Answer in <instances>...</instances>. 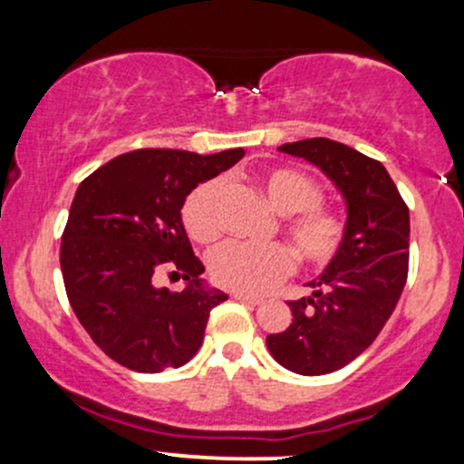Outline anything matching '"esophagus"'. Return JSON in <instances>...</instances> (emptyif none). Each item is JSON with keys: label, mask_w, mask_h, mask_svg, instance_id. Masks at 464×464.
Returning <instances> with one entry per match:
<instances>
[{"label": "esophagus", "mask_w": 464, "mask_h": 464, "mask_svg": "<svg viewBox=\"0 0 464 464\" xmlns=\"http://www.w3.org/2000/svg\"><path fill=\"white\" fill-rule=\"evenodd\" d=\"M233 299L246 303V305H262V299H257V296H248V295H242V292H236L233 295Z\"/></svg>", "instance_id": "1"}]
</instances>
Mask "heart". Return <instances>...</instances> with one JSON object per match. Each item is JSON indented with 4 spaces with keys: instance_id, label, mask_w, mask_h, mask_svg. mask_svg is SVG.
<instances>
[{
    "instance_id": "heart-1",
    "label": "heart",
    "mask_w": 464,
    "mask_h": 464,
    "mask_svg": "<svg viewBox=\"0 0 464 464\" xmlns=\"http://www.w3.org/2000/svg\"><path fill=\"white\" fill-rule=\"evenodd\" d=\"M220 191L222 180L211 179L185 198L183 225L196 242H214L220 233L216 209ZM262 191L276 214L287 216L285 236L301 262L324 264L334 257L343 242L344 225L334 211L321 207L323 189L316 180L299 169L273 168L262 177ZM207 266L218 285L242 295H259L290 273L292 257L279 244L248 246L225 242L211 250Z\"/></svg>"
}]
</instances>
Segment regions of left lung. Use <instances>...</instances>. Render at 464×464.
Returning <instances> with one entry per match:
<instances>
[{
    "mask_svg": "<svg viewBox=\"0 0 464 464\" xmlns=\"http://www.w3.org/2000/svg\"><path fill=\"white\" fill-rule=\"evenodd\" d=\"M305 159L334 183L347 207L343 242L310 296L290 301L285 332L266 335L270 355L299 375L347 366L382 332L408 276L410 214L391 174L344 143L314 137L279 146Z\"/></svg>",
    "mask_w": 464,
    "mask_h": 464,
    "instance_id": "1",
    "label": "left lung"
}]
</instances>
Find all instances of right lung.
Segmentation results:
<instances>
[{
  "label": "right lung",
  "instance_id": "right-lung-1",
  "mask_svg": "<svg viewBox=\"0 0 464 464\" xmlns=\"http://www.w3.org/2000/svg\"><path fill=\"white\" fill-rule=\"evenodd\" d=\"M242 157V148L216 154L146 148L120 154L80 183L63 233V281L80 324L126 369L188 364L211 310L228 299L200 276L205 266L191 250L180 209L200 183ZM163 265L181 273L183 291L153 285Z\"/></svg>",
  "mask_w": 464,
  "mask_h": 464
}]
</instances>
